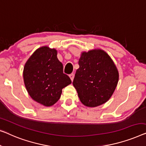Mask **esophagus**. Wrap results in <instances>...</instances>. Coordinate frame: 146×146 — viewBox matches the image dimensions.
<instances>
[{"mask_svg":"<svg viewBox=\"0 0 146 146\" xmlns=\"http://www.w3.org/2000/svg\"><path fill=\"white\" fill-rule=\"evenodd\" d=\"M74 76H75L74 73H71V74H70V75H69V77H70V79L72 81H73V80L74 79Z\"/></svg>","mask_w":146,"mask_h":146,"instance_id":"obj_1","label":"esophagus"}]
</instances>
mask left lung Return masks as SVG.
I'll return each mask as SVG.
<instances>
[{
  "label": "left lung",
  "instance_id": "obj_1",
  "mask_svg": "<svg viewBox=\"0 0 146 146\" xmlns=\"http://www.w3.org/2000/svg\"><path fill=\"white\" fill-rule=\"evenodd\" d=\"M73 85L83 104L96 107L110 99L118 85L119 73L114 61L104 50L83 52Z\"/></svg>",
  "mask_w": 146,
  "mask_h": 146
}]
</instances>
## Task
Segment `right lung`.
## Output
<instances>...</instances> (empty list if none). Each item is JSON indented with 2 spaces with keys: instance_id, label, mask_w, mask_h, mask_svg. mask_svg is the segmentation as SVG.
<instances>
[{
  "instance_id": "add662e5",
  "label": "right lung",
  "mask_w": 146,
  "mask_h": 146,
  "mask_svg": "<svg viewBox=\"0 0 146 146\" xmlns=\"http://www.w3.org/2000/svg\"><path fill=\"white\" fill-rule=\"evenodd\" d=\"M57 55L54 48L40 47L24 67V83L28 94L33 100L45 106L56 103L62 89L71 83L68 75L63 73V64Z\"/></svg>"
}]
</instances>
